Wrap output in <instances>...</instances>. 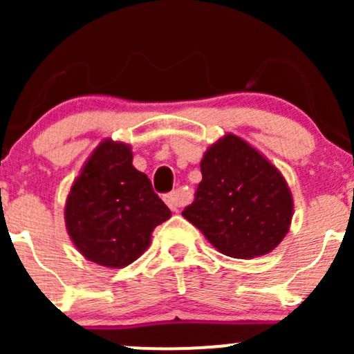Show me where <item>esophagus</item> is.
Here are the masks:
<instances>
[{"label": "esophagus", "instance_id": "34e87169", "mask_svg": "<svg viewBox=\"0 0 354 354\" xmlns=\"http://www.w3.org/2000/svg\"><path fill=\"white\" fill-rule=\"evenodd\" d=\"M165 203L169 206V209L174 211V213H178V209H180V206L183 205V198L178 191H173V193L166 194Z\"/></svg>", "mask_w": 354, "mask_h": 354}]
</instances>
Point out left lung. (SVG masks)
Segmentation results:
<instances>
[{
  "instance_id": "1",
  "label": "left lung",
  "mask_w": 354,
  "mask_h": 354,
  "mask_svg": "<svg viewBox=\"0 0 354 354\" xmlns=\"http://www.w3.org/2000/svg\"><path fill=\"white\" fill-rule=\"evenodd\" d=\"M200 166L203 180L183 216L231 258L273 251L293 218V196L279 169L233 133L211 145Z\"/></svg>"
}]
</instances>
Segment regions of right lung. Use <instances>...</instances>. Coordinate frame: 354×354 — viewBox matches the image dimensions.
Returning a JSON list of instances; mask_svg holds the SVG:
<instances>
[{"instance_id": "add662e5", "label": "right lung", "mask_w": 354, "mask_h": 354, "mask_svg": "<svg viewBox=\"0 0 354 354\" xmlns=\"http://www.w3.org/2000/svg\"><path fill=\"white\" fill-rule=\"evenodd\" d=\"M169 216L148 176L133 166L131 146L109 138L83 165L64 205L73 245L106 268L131 265L148 250L153 230Z\"/></svg>"}]
</instances>
